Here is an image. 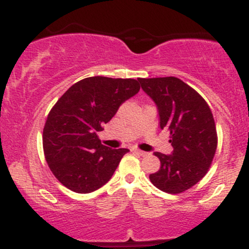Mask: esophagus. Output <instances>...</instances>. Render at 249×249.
<instances>
[{"instance_id": "1", "label": "esophagus", "mask_w": 249, "mask_h": 249, "mask_svg": "<svg viewBox=\"0 0 249 249\" xmlns=\"http://www.w3.org/2000/svg\"><path fill=\"white\" fill-rule=\"evenodd\" d=\"M134 153L138 154V156H146L147 152H145V151H142V150H134Z\"/></svg>"}]
</instances>
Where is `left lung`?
I'll list each match as a JSON object with an SVG mask.
<instances>
[{"label":"left lung","instance_id":"8db88e82","mask_svg":"<svg viewBox=\"0 0 249 249\" xmlns=\"http://www.w3.org/2000/svg\"><path fill=\"white\" fill-rule=\"evenodd\" d=\"M154 102L159 126L171 133V154L154 152L160 168L150 174L151 182L166 193L188 190L207 173L216 150V130L205 99L177 77L138 78Z\"/></svg>","mask_w":249,"mask_h":249}]
</instances>
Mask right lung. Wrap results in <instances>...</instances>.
I'll return each mask as SVG.
<instances>
[{"label": "right lung", "mask_w": 249, "mask_h": 249, "mask_svg": "<svg viewBox=\"0 0 249 249\" xmlns=\"http://www.w3.org/2000/svg\"><path fill=\"white\" fill-rule=\"evenodd\" d=\"M139 89L137 79L95 76L77 82L57 101L45 122L43 148L61 184L90 193L111 179L128 150L105 146L97 132Z\"/></svg>", "instance_id": "add662e5"}]
</instances>
